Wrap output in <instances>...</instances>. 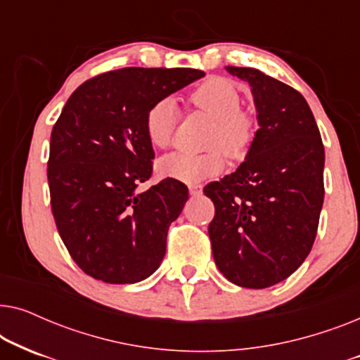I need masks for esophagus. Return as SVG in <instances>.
<instances>
[{
  "label": "esophagus",
  "mask_w": 360,
  "mask_h": 360,
  "mask_svg": "<svg viewBox=\"0 0 360 360\" xmlns=\"http://www.w3.org/2000/svg\"><path fill=\"white\" fill-rule=\"evenodd\" d=\"M190 195L191 196H198L201 195V191H203V188H201V185H190Z\"/></svg>",
  "instance_id": "1"
}]
</instances>
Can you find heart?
<instances>
[{"mask_svg":"<svg viewBox=\"0 0 360 360\" xmlns=\"http://www.w3.org/2000/svg\"><path fill=\"white\" fill-rule=\"evenodd\" d=\"M191 101L216 120L210 144L221 146L229 155L238 157L248 149L254 136V122L240 111L243 98L234 83L224 78H211L191 93ZM180 110L175 98L157 100L146 112V136L154 147L164 149L174 139ZM224 169V155L219 149L206 152L174 150L157 160V172L164 179L200 184Z\"/></svg>","mask_w":360,"mask_h":360,"instance_id":"heart-1","label":"heart"}]
</instances>
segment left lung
Instances as JSON below:
<instances>
[{"label":"left lung","mask_w":360,"mask_h":360,"mask_svg":"<svg viewBox=\"0 0 360 360\" xmlns=\"http://www.w3.org/2000/svg\"><path fill=\"white\" fill-rule=\"evenodd\" d=\"M248 82L259 129L236 172L205 186L219 272L245 288L288 278L308 257L323 208L324 147L308 103L257 68L226 67Z\"/></svg>","instance_id":"left-lung-1"}]
</instances>
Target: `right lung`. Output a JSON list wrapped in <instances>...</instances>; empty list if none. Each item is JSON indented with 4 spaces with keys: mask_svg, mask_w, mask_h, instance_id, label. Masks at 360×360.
<instances>
[{
    "mask_svg": "<svg viewBox=\"0 0 360 360\" xmlns=\"http://www.w3.org/2000/svg\"><path fill=\"white\" fill-rule=\"evenodd\" d=\"M203 77L195 68H121L85 82L63 106L51 134V205L63 244L90 277L136 283L160 267L188 188L167 179L137 191L154 159L146 112Z\"/></svg>",
    "mask_w": 360,
    "mask_h": 360,
    "instance_id": "add662e5",
    "label": "right lung"
}]
</instances>
